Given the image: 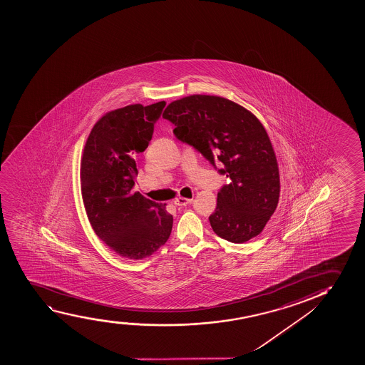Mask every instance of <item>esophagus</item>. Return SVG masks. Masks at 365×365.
I'll use <instances>...</instances> for the list:
<instances>
[{
	"mask_svg": "<svg viewBox=\"0 0 365 365\" xmlns=\"http://www.w3.org/2000/svg\"><path fill=\"white\" fill-rule=\"evenodd\" d=\"M192 202V199L189 198H185V197H178V198L175 199L173 200V202L176 204V205H187V204H189V202Z\"/></svg>",
	"mask_w": 365,
	"mask_h": 365,
	"instance_id": "esophagus-1",
	"label": "esophagus"
}]
</instances>
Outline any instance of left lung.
Here are the masks:
<instances>
[{"label": "left lung", "mask_w": 365, "mask_h": 365, "mask_svg": "<svg viewBox=\"0 0 365 365\" xmlns=\"http://www.w3.org/2000/svg\"><path fill=\"white\" fill-rule=\"evenodd\" d=\"M163 117L175 124V135L198 150L231 183L217 193L209 216L214 232L243 243L262 232L279 202V167L259 119L240 104L219 96L193 95L173 101Z\"/></svg>", "instance_id": "obj_1"}]
</instances>
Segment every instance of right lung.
I'll use <instances>...</instances> for the list:
<instances>
[{
    "label": "right lung",
    "instance_id": "right-lung-1",
    "mask_svg": "<svg viewBox=\"0 0 365 365\" xmlns=\"http://www.w3.org/2000/svg\"><path fill=\"white\" fill-rule=\"evenodd\" d=\"M166 102L130 104L106 113L92 128L81 158V193L96 235L126 259H143L170 237L166 204L134 192L135 156L149 146Z\"/></svg>",
    "mask_w": 365,
    "mask_h": 365
}]
</instances>
